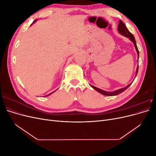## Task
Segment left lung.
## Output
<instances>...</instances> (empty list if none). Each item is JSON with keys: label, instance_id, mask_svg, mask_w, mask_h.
I'll return each instance as SVG.
<instances>
[{"label": "left lung", "instance_id": "obj_1", "mask_svg": "<svg viewBox=\"0 0 156 156\" xmlns=\"http://www.w3.org/2000/svg\"><path fill=\"white\" fill-rule=\"evenodd\" d=\"M118 30H119V32L120 33V34H121L122 35H123L127 37H129V40L133 42V44H134V46L135 48V49L136 51V53H137V55H138V60H139V50H138V48H137V46H136V41H135V37L134 36L131 34V33L128 30V29H127L126 26L125 25L124 23L122 22L121 20H119V27H118ZM138 69H139V66H137V68H136V74H137L138 73ZM131 83L129 84L128 85H127L126 87L124 88H120V89H119V90H116L115 91H113V92H107V91H105V90H103L100 89V88H98L96 87H94L93 85H90L91 86V87H92L94 90H96V91H98V92H100V94H103V95H105V96H116L118 95V94H119L122 92H123L124 91H125L126 90L129 88V87L131 85Z\"/></svg>", "mask_w": 156, "mask_h": 156}]
</instances>
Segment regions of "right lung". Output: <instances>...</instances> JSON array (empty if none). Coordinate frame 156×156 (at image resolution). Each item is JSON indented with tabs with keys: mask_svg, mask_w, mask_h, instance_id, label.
Here are the masks:
<instances>
[{
	"mask_svg": "<svg viewBox=\"0 0 156 156\" xmlns=\"http://www.w3.org/2000/svg\"><path fill=\"white\" fill-rule=\"evenodd\" d=\"M36 20H35V21H34V22H33V23H32V24H33V23H35V22H36ZM54 92H55V91H54ZM51 92V94H48V96H49V95H51V94H53V92Z\"/></svg>",
	"mask_w": 156,
	"mask_h": 156,
	"instance_id": "add662e5",
	"label": "right lung"
}]
</instances>
